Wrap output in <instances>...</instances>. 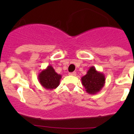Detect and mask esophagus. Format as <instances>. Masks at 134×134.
Here are the masks:
<instances>
[{"instance_id":"esophagus-1","label":"esophagus","mask_w":134,"mask_h":134,"mask_svg":"<svg viewBox=\"0 0 134 134\" xmlns=\"http://www.w3.org/2000/svg\"><path fill=\"white\" fill-rule=\"evenodd\" d=\"M69 75H71V76H75L76 75V72H69Z\"/></svg>"}]
</instances>
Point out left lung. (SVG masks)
<instances>
[{
  "mask_svg": "<svg viewBox=\"0 0 134 134\" xmlns=\"http://www.w3.org/2000/svg\"><path fill=\"white\" fill-rule=\"evenodd\" d=\"M81 80L86 92L90 94H95L104 86L106 78L104 74L97 71L95 67L92 66L89 69L87 74L82 77Z\"/></svg>",
  "mask_w": 134,
  "mask_h": 134,
  "instance_id": "1",
  "label": "left lung"
}]
</instances>
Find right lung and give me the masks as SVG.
Here are the masks:
<instances>
[{"instance_id":"1","label":"right lung","mask_w":134,"mask_h":134,"mask_svg":"<svg viewBox=\"0 0 134 134\" xmlns=\"http://www.w3.org/2000/svg\"><path fill=\"white\" fill-rule=\"evenodd\" d=\"M61 78L62 75L58 74L51 65L38 75L39 82L46 90H52L57 88L60 83Z\"/></svg>"}]
</instances>
